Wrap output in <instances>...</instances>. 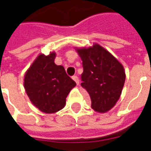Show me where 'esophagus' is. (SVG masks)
Returning a JSON list of instances; mask_svg holds the SVG:
<instances>
[{
	"label": "esophagus",
	"mask_w": 151,
	"mask_h": 151,
	"mask_svg": "<svg viewBox=\"0 0 151 151\" xmlns=\"http://www.w3.org/2000/svg\"><path fill=\"white\" fill-rule=\"evenodd\" d=\"M72 78L73 79L74 81H75V82H76V83H77V85H78V84H79V78H78V76L74 75V76H73Z\"/></svg>",
	"instance_id": "1"
}]
</instances>
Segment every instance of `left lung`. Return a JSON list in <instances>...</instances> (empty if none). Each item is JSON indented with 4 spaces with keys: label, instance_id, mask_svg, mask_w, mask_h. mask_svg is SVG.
Returning <instances> with one entry per match:
<instances>
[{
    "label": "left lung",
    "instance_id": "left-lung-1",
    "mask_svg": "<svg viewBox=\"0 0 151 151\" xmlns=\"http://www.w3.org/2000/svg\"><path fill=\"white\" fill-rule=\"evenodd\" d=\"M82 60L81 85L91 99V108L99 112L110 110L120 98L125 73L122 65L99 44L78 49Z\"/></svg>",
    "mask_w": 151,
    "mask_h": 151
}]
</instances>
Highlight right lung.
<instances>
[{"mask_svg":"<svg viewBox=\"0 0 151 151\" xmlns=\"http://www.w3.org/2000/svg\"><path fill=\"white\" fill-rule=\"evenodd\" d=\"M56 53L40 55L26 73L24 87L31 103L45 113H54L65 105L76 82L62 65L54 63Z\"/></svg>","mask_w":151,"mask_h":151,"instance_id":"obj_1","label":"right lung"}]
</instances>
